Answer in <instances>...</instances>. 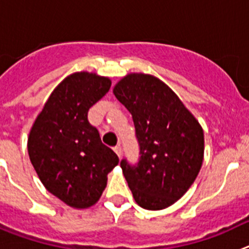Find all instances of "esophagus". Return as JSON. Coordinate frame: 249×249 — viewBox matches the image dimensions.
<instances>
[{
  "mask_svg": "<svg viewBox=\"0 0 249 249\" xmlns=\"http://www.w3.org/2000/svg\"><path fill=\"white\" fill-rule=\"evenodd\" d=\"M114 151H115V154L119 156V158H122L123 151H122V146H120V145H116V146L114 147Z\"/></svg>",
  "mask_w": 249,
  "mask_h": 249,
  "instance_id": "esophagus-1",
  "label": "esophagus"
}]
</instances>
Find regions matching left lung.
I'll return each mask as SVG.
<instances>
[{
	"mask_svg": "<svg viewBox=\"0 0 249 249\" xmlns=\"http://www.w3.org/2000/svg\"><path fill=\"white\" fill-rule=\"evenodd\" d=\"M113 93L133 116L140 146L136 166L120 162L134 200L151 211L174 205L202 166V126L175 91L151 74L130 73Z\"/></svg>",
	"mask_w": 249,
	"mask_h": 249,
	"instance_id": "left-lung-1",
	"label": "left lung"
}]
</instances>
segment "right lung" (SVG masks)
Listing matches in <instances>:
<instances>
[{
    "label": "right lung",
    "instance_id": "obj_1",
    "mask_svg": "<svg viewBox=\"0 0 249 249\" xmlns=\"http://www.w3.org/2000/svg\"><path fill=\"white\" fill-rule=\"evenodd\" d=\"M111 80L77 71L55 87L31 127L27 149L43 186L73 208L99 201L119 158L100 140L88 110L108 93Z\"/></svg>",
    "mask_w": 249,
    "mask_h": 249
}]
</instances>
